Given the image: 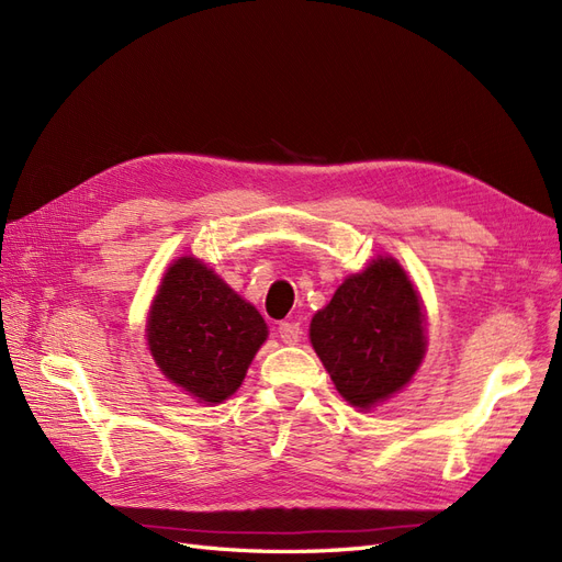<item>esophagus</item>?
<instances>
[{"mask_svg":"<svg viewBox=\"0 0 562 562\" xmlns=\"http://www.w3.org/2000/svg\"><path fill=\"white\" fill-rule=\"evenodd\" d=\"M279 337H281V342H285V345H297L300 337H302L300 323H295V321H281L279 323Z\"/></svg>","mask_w":562,"mask_h":562,"instance_id":"esophagus-1","label":"esophagus"}]
</instances>
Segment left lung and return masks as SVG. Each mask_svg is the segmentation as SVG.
I'll return each mask as SVG.
<instances>
[{
	"label": "left lung",
	"instance_id": "8db88e82",
	"mask_svg": "<svg viewBox=\"0 0 562 562\" xmlns=\"http://www.w3.org/2000/svg\"><path fill=\"white\" fill-rule=\"evenodd\" d=\"M312 345L337 391L356 407H372L411 382L422 363V302L394 258H378L337 288L314 314Z\"/></svg>",
	"mask_w": 562,
	"mask_h": 562
}]
</instances>
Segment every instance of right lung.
Returning a JSON list of instances; mask_svg holds the SVG:
<instances>
[{"instance_id":"add662e5","label":"right lung","mask_w":562,"mask_h":562,"mask_svg":"<svg viewBox=\"0 0 562 562\" xmlns=\"http://www.w3.org/2000/svg\"><path fill=\"white\" fill-rule=\"evenodd\" d=\"M267 323L213 271L180 258L166 271L147 321V345L164 375L203 403L241 386Z\"/></svg>"}]
</instances>
